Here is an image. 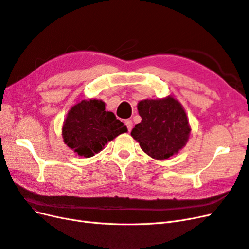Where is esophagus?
<instances>
[{"label":"esophagus","instance_id":"1","mask_svg":"<svg viewBox=\"0 0 249 249\" xmlns=\"http://www.w3.org/2000/svg\"><path fill=\"white\" fill-rule=\"evenodd\" d=\"M124 124L126 125V127H127V131H131L132 130V127H133V122L131 119H126L125 122H124Z\"/></svg>","mask_w":249,"mask_h":249}]
</instances>
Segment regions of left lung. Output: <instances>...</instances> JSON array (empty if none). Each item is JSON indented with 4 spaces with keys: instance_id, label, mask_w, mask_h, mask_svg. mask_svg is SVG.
Returning a JSON list of instances; mask_svg holds the SVG:
<instances>
[{
    "instance_id": "obj_1",
    "label": "left lung",
    "mask_w": 249,
    "mask_h": 249,
    "mask_svg": "<svg viewBox=\"0 0 249 249\" xmlns=\"http://www.w3.org/2000/svg\"><path fill=\"white\" fill-rule=\"evenodd\" d=\"M138 112L142 120L131 135L143 152L154 159L165 160L185 146L191 129L185 110L176 99L141 101Z\"/></svg>"
}]
</instances>
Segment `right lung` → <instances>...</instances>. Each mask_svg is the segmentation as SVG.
Segmentation results:
<instances>
[{
	"label": "right lung",
	"mask_w": 249,
	"mask_h": 249,
	"mask_svg": "<svg viewBox=\"0 0 249 249\" xmlns=\"http://www.w3.org/2000/svg\"><path fill=\"white\" fill-rule=\"evenodd\" d=\"M126 126L112 112L105 110L100 100L82 101L70 110L64 120L65 144L81 157L100 153L108 141L126 132Z\"/></svg>",
	"instance_id": "right-lung-1"
}]
</instances>
